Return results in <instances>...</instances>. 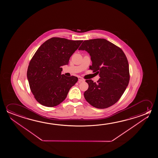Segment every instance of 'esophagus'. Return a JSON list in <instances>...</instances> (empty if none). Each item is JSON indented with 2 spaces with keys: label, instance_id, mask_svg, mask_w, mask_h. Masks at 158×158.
I'll return each instance as SVG.
<instances>
[{
  "label": "esophagus",
  "instance_id": "1",
  "mask_svg": "<svg viewBox=\"0 0 158 158\" xmlns=\"http://www.w3.org/2000/svg\"><path fill=\"white\" fill-rule=\"evenodd\" d=\"M84 80H84L83 78H81V77H78V81H79V83L84 81Z\"/></svg>",
  "mask_w": 158,
  "mask_h": 158
}]
</instances>
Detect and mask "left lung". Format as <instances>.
Instances as JSON below:
<instances>
[{"label": "left lung", "mask_w": 158, "mask_h": 158, "mask_svg": "<svg viewBox=\"0 0 158 158\" xmlns=\"http://www.w3.org/2000/svg\"><path fill=\"white\" fill-rule=\"evenodd\" d=\"M78 49L89 53L92 61L89 68L100 77L97 83L86 80L89 85L84 94L86 100L98 109L113 105L118 101L129 83V64L124 52L104 39L85 40Z\"/></svg>", "instance_id": "obj_1"}]
</instances>
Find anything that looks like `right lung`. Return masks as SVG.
Returning a JSON list of instances; mask_svg holds the SVG:
<instances>
[{"label": "right lung", "mask_w": 158, "mask_h": 158, "mask_svg": "<svg viewBox=\"0 0 158 158\" xmlns=\"http://www.w3.org/2000/svg\"><path fill=\"white\" fill-rule=\"evenodd\" d=\"M83 41L52 37L37 50L29 63L27 77L31 92L40 104L47 107L58 105L78 81L76 77L62 74V67L68 64Z\"/></svg>", "instance_id": "right-lung-1"}]
</instances>
